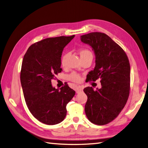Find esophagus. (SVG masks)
<instances>
[{
    "label": "esophagus",
    "instance_id": "obj_1",
    "mask_svg": "<svg viewBox=\"0 0 148 148\" xmlns=\"http://www.w3.org/2000/svg\"><path fill=\"white\" fill-rule=\"evenodd\" d=\"M83 88L80 87V86H77L75 88V91L77 93H79L80 92H82L83 91Z\"/></svg>",
    "mask_w": 148,
    "mask_h": 148
}]
</instances>
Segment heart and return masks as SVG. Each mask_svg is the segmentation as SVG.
<instances>
[{
	"mask_svg": "<svg viewBox=\"0 0 148 148\" xmlns=\"http://www.w3.org/2000/svg\"><path fill=\"white\" fill-rule=\"evenodd\" d=\"M79 53H80V56H81V58L86 57L89 55H92L91 52L87 50V49H82V50L80 51ZM67 57H68V53H66L62 57L61 64L63 66H65V65ZM67 78H68L69 79L71 80V81H72V82H78L80 81V79H81V77H80V76L75 72L69 75L68 77H67Z\"/></svg>",
	"mask_w": 148,
	"mask_h": 148,
	"instance_id": "heart-1",
	"label": "heart"
}]
</instances>
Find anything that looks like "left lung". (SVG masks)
Listing matches in <instances>:
<instances>
[{"mask_svg": "<svg viewBox=\"0 0 148 148\" xmlns=\"http://www.w3.org/2000/svg\"><path fill=\"white\" fill-rule=\"evenodd\" d=\"M81 41L92 47L95 67L88 73V81L101 79V88L94 91L86 87L88 96L84 110L88 120L98 125L110 122L128 100L130 82V66L128 57L119 45L104 33L93 32L81 36Z\"/></svg>", "mask_w": 148, "mask_h": 148, "instance_id": "obj_1", "label": "left lung"}]
</instances>
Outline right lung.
<instances>
[{"instance_id":"add662e5","label":"right lung","mask_w":148,"mask_h":148,"mask_svg":"<svg viewBox=\"0 0 148 148\" xmlns=\"http://www.w3.org/2000/svg\"><path fill=\"white\" fill-rule=\"evenodd\" d=\"M75 37L59 36L32 44L22 62L20 81L30 112L44 124L60 123L66 115V104L75 95L68 84L59 89L51 80L60 73L61 56L64 47Z\"/></svg>"}]
</instances>
